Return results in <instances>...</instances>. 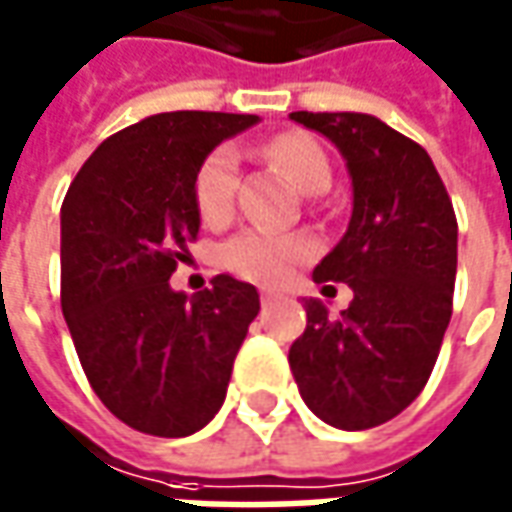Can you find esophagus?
<instances>
[{"label":"esophagus","mask_w":512,"mask_h":512,"mask_svg":"<svg viewBox=\"0 0 512 512\" xmlns=\"http://www.w3.org/2000/svg\"><path fill=\"white\" fill-rule=\"evenodd\" d=\"M274 300H277V294H274V291H260V302H263V305H271Z\"/></svg>","instance_id":"1"}]
</instances>
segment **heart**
<instances>
[{"instance_id": "obj_1", "label": "heart", "mask_w": 512, "mask_h": 512, "mask_svg": "<svg viewBox=\"0 0 512 512\" xmlns=\"http://www.w3.org/2000/svg\"><path fill=\"white\" fill-rule=\"evenodd\" d=\"M260 156L288 173V179L308 196L325 193L333 182L328 154L319 148V142L300 131H288V134L269 139L260 148ZM235 190H238V156L227 145L215 148L196 170L193 196H196L198 215L210 227L227 224L235 210ZM311 255H314V243L305 235L246 229L227 241L221 257H224V266L243 280L274 285L283 283L285 277Z\"/></svg>"}]
</instances>
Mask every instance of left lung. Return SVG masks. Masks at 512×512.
Listing matches in <instances>:
<instances>
[{"instance_id": "1", "label": "left lung", "mask_w": 512, "mask_h": 512, "mask_svg": "<svg viewBox=\"0 0 512 512\" xmlns=\"http://www.w3.org/2000/svg\"><path fill=\"white\" fill-rule=\"evenodd\" d=\"M291 120L328 137L353 179L347 232L314 269L316 283L350 285L353 302L330 316L305 300L308 325L288 364L319 420L373 429L401 415L434 370L457 280V215L431 156L373 114Z\"/></svg>"}]
</instances>
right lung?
<instances>
[{
	"instance_id": "add662e5",
	"label": "right lung",
	"mask_w": 512,
	"mask_h": 512,
	"mask_svg": "<svg viewBox=\"0 0 512 512\" xmlns=\"http://www.w3.org/2000/svg\"><path fill=\"white\" fill-rule=\"evenodd\" d=\"M255 114L165 111L111 134L61 204V308L95 395L154 437L204 429L260 311L229 274L187 297L170 274L196 241L193 182L215 145Z\"/></svg>"
}]
</instances>
